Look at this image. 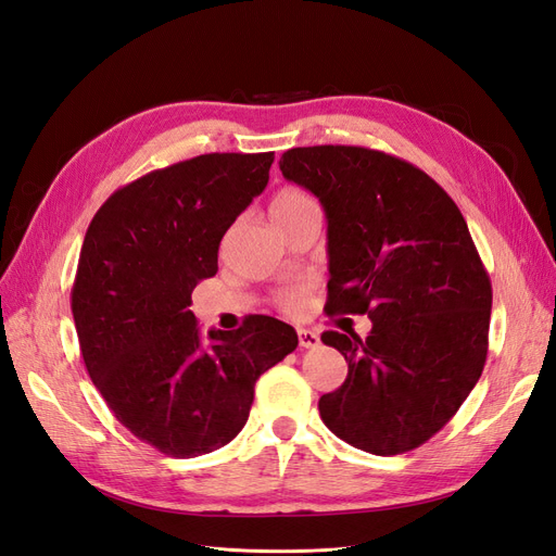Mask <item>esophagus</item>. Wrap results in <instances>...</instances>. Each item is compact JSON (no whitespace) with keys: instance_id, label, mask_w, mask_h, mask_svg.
I'll return each instance as SVG.
<instances>
[{"instance_id":"obj_1","label":"esophagus","mask_w":556,"mask_h":556,"mask_svg":"<svg viewBox=\"0 0 556 556\" xmlns=\"http://www.w3.org/2000/svg\"><path fill=\"white\" fill-rule=\"evenodd\" d=\"M296 333H299V345L301 348H317L319 345L317 331H313V329H299Z\"/></svg>"}]
</instances>
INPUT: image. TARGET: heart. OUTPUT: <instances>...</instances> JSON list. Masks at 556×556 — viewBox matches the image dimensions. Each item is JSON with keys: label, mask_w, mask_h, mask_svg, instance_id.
Returning a JSON list of instances; mask_svg holds the SVG:
<instances>
[{"label": "heart", "mask_w": 556, "mask_h": 556, "mask_svg": "<svg viewBox=\"0 0 556 556\" xmlns=\"http://www.w3.org/2000/svg\"><path fill=\"white\" fill-rule=\"evenodd\" d=\"M315 201L299 188H280L274 199H271V206H268V213H271L274 223L280 225V223H288L292 220V217L301 215V213H308V211H315ZM301 299H304V294H301V290H285L278 294V304L280 308L285 311H296L301 306Z\"/></svg>", "instance_id": "heart-1"}]
</instances>
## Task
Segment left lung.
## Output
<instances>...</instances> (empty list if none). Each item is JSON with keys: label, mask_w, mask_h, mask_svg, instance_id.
Returning <instances> with one entry per match:
<instances>
[{"label": "left lung", "mask_w": 556, "mask_h": 556, "mask_svg": "<svg viewBox=\"0 0 556 556\" xmlns=\"http://www.w3.org/2000/svg\"><path fill=\"white\" fill-rule=\"evenodd\" d=\"M280 172L327 215V313L374 323L366 341L323 333L348 378L319 399V417L380 457L419 447L459 410L486 359L492 282L462 211L422 169L371 148H292Z\"/></svg>", "instance_id": "1"}]
</instances>
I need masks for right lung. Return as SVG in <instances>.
Here are the masks:
<instances>
[{"label": "right lung", "mask_w": 556, "mask_h": 556, "mask_svg": "<svg viewBox=\"0 0 556 556\" xmlns=\"http://www.w3.org/2000/svg\"><path fill=\"white\" fill-rule=\"evenodd\" d=\"M271 164L274 153H211L150 172L104 201L83 241L72 290L83 362L117 422L169 457L237 439L257 378L299 345L268 315L204 343L190 311Z\"/></svg>", "instance_id": "right-lung-1"}]
</instances>
